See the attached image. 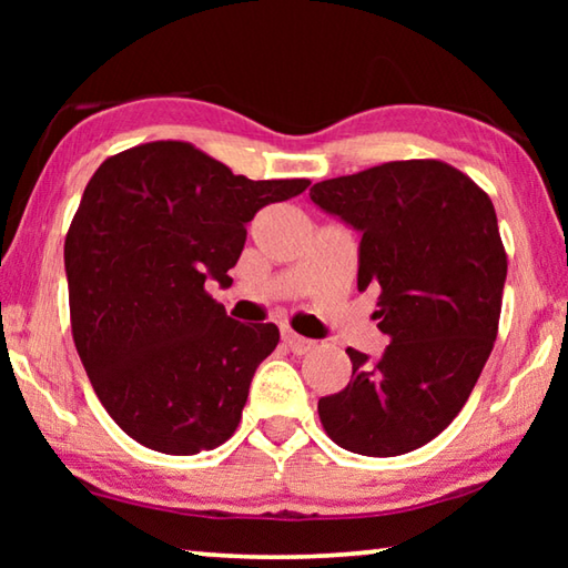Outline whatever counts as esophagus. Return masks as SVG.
<instances>
[{
	"label": "esophagus",
	"instance_id": "esophagus-1",
	"mask_svg": "<svg viewBox=\"0 0 568 568\" xmlns=\"http://www.w3.org/2000/svg\"><path fill=\"white\" fill-rule=\"evenodd\" d=\"M283 343L287 345V348H291L295 355H305V353H311L313 348H315V341H307V338H303V335H297L293 328H287V325H283Z\"/></svg>",
	"mask_w": 568,
	"mask_h": 568
}]
</instances>
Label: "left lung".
Returning a JSON list of instances; mask_svg holds the SVG:
<instances>
[{
  "label": "left lung",
  "mask_w": 568,
  "mask_h": 568,
  "mask_svg": "<svg viewBox=\"0 0 568 568\" xmlns=\"http://www.w3.org/2000/svg\"><path fill=\"white\" fill-rule=\"evenodd\" d=\"M311 200L361 230L358 291L381 287L390 341L378 363L345 351L351 383L318 400L321 423L353 454H408L458 416L494 351L508 267L494 203L440 160L315 182Z\"/></svg>",
  "instance_id": "8db88e82"
}]
</instances>
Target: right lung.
I'll return each instance as SVG.
<instances>
[{
    "label": "right lung",
    "instance_id": "right-lung-1",
    "mask_svg": "<svg viewBox=\"0 0 568 568\" xmlns=\"http://www.w3.org/2000/svg\"><path fill=\"white\" fill-rule=\"evenodd\" d=\"M311 180H247L190 142L102 162L64 237L72 338L112 420L145 448L195 456L235 434L273 323L245 325L205 291L233 283L245 223Z\"/></svg>",
    "mask_w": 568,
    "mask_h": 568
}]
</instances>
